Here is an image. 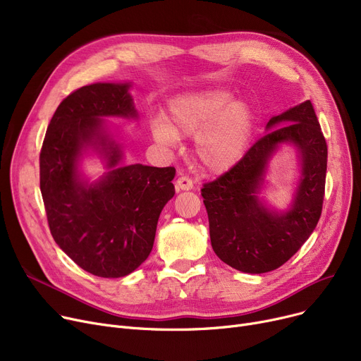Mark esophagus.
I'll return each instance as SVG.
<instances>
[{
	"instance_id": "1",
	"label": "esophagus",
	"mask_w": 361,
	"mask_h": 361,
	"mask_svg": "<svg viewBox=\"0 0 361 361\" xmlns=\"http://www.w3.org/2000/svg\"><path fill=\"white\" fill-rule=\"evenodd\" d=\"M193 188V181L190 177L187 176H180L176 181V190L180 192V190H192Z\"/></svg>"
}]
</instances>
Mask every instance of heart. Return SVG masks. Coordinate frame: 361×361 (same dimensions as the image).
<instances>
[{"mask_svg": "<svg viewBox=\"0 0 361 361\" xmlns=\"http://www.w3.org/2000/svg\"><path fill=\"white\" fill-rule=\"evenodd\" d=\"M231 99L221 89L181 94L171 101L166 120L152 121V135L162 145H176L180 135H196L195 154L202 168L225 173L243 158L253 131L249 105Z\"/></svg>", "mask_w": 361, "mask_h": 361, "instance_id": "obj_1", "label": "heart"}]
</instances>
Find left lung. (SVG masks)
Listing matches in <instances>:
<instances>
[{
    "label": "left lung",
    "mask_w": 361,
    "mask_h": 361,
    "mask_svg": "<svg viewBox=\"0 0 361 361\" xmlns=\"http://www.w3.org/2000/svg\"><path fill=\"white\" fill-rule=\"evenodd\" d=\"M267 128L271 131L233 168L202 188L214 252L231 268L247 274L269 272L290 260L316 228L325 197L328 145L313 104L306 101L272 117ZM283 141L298 146L303 178L292 209L278 216L254 195L270 155Z\"/></svg>",
    "instance_id": "1"
}]
</instances>
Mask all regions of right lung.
Returning a JSON list of instances; mask_svg holds the SVG:
<instances>
[{"mask_svg": "<svg viewBox=\"0 0 361 361\" xmlns=\"http://www.w3.org/2000/svg\"><path fill=\"white\" fill-rule=\"evenodd\" d=\"M128 83H94L71 92L54 112L39 155L41 193L51 234L86 272L120 278L154 247L159 214L174 196V166H118L121 149L101 136L99 117H137ZM99 141L110 173L97 185L78 180L85 144Z\"/></svg>", "mask_w": 361, "mask_h": 361, "instance_id": "right-lung-1", "label": "right lung"}]
</instances>
